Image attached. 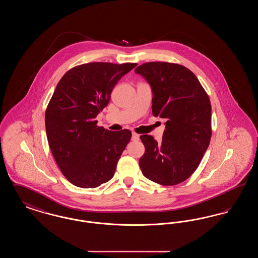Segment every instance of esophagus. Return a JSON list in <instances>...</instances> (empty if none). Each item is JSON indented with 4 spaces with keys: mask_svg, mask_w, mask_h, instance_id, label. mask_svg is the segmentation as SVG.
Here are the masks:
<instances>
[{
    "mask_svg": "<svg viewBox=\"0 0 258 258\" xmlns=\"http://www.w3.org/2000/svg\"><path fill=\"white\" fill-rule=\"evenodd\" d=\"M132 139H133L134 141H137V140H139V135H137V134H135V133H133Z\"/></svg>",
    "mask_w": 258,
    "mask_h": 258,
    "instance_id": "34e87169",
    "label": "esophagus"
}]
</instances>
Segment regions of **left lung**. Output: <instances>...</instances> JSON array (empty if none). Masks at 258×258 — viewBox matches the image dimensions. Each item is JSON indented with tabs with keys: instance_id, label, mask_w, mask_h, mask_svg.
Segmentation results:
<instances>
[{
	"instance_id": "left-lung-1",
	"label": "left lung",
	"mask_w": 258,
	"mask_h": 258,
	"mask_svg": "<svg viewBox=\"0 0 258 258\" xmlns=\"http://www.w3.org/2000/svg\"><path fill=\"white\" fill-rule=\"evenodd\" d=\"M153 92L152 112L166 120L162 140L140 136L145 153L139 160L143 175L162 185L180 184L197 170L212 136L211 102L192 72L166 61L140 64Z\"/></svg>"
}]
</instances>
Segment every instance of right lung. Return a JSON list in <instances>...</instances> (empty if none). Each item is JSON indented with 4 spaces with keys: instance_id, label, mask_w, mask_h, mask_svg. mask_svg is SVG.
I'll return each mask as SVG.
<instances>
[{
    "instance_id": "1",
    "label": "right lung",
    "mask_w": 258,
    "mask_h": 258,
    "mask_svg": "<svg viewBox=\"0 0 258 258\" xmlns=\"http://www.w3.org/2000/svg\"><path fill=\"white\" fill-rule=\"evenodd\" d=\"M136 66L83 63L67 72L56 87L45 111L46 135L55 161L74 185L94 188L114 176L132 133L98 126L96 117L117 82Z\"/></svg>"
}]
</instances>
